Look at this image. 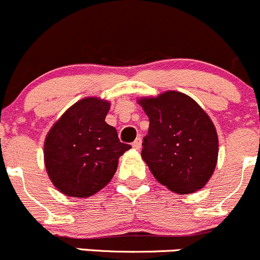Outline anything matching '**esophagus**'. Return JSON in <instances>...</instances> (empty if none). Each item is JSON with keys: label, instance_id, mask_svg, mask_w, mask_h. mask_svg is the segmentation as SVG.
<instances>
[{"label": "esophagus", "instance_id": "1", "mask_svg": "<svg viewBox=\"0 0 260 260\" xmlns=\"http://www.w3.org/2000/svg\"><path fill=\"white\" fill-rule=\"evenodd\" d=\"M140 146H141V139L140 138H136L135 141H134V143H133V148L138 150V149H140Z\"/></svg>", "mask_w": 260, "mask_h": 260}]
</instances>
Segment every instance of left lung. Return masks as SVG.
Here are the masks:
<instances>
[{
    "label": "left lung",
    "instance_id": "8db88e82",
    "mask_svg": "<svg viewBox=\"0 0 260 260\" xmlns=\"http://www.w3.org/2000/svg\"><path fill=\"white\" fill-rule=\"evenodd\" d=\"M138 104L150 122L141 158L156 181L181 194L204 188L218 155L216 127L209 115L193 99L177 91L141 97Z\"/></svg>",
    "mask_w": 260,
    "mask_h": 260
}]
</instances>
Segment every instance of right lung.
Listing matches in <instances>:
<instances>
[{"mask_svg":"<svg viewBox=\"0 0 260 260\" xmlns=\"http://www.w3.org/2000/svg\"><path fill=\"white\" fill-rule=\"evenodd\" d=\"M110 102L86 97L69 107L49 130L44 143L46 172L58 191L86 199L112 179L119 158L131 148L120 143L105 119Z\"/></svg>","mask_w":260,"mask_h":260,"instance_id":"right-lung-1","label":"right lung"}]
</instances>
